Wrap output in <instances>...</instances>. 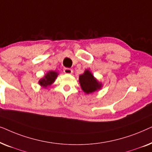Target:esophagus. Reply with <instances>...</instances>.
<instances>
[{
	"instance_id": "1",
	"label": "esophagus",
	"mask_w": 152,
	"mask_h": 152,
	"mask_svg": "<svg viewBox=\"0 0 152 152\" xmlns=\"http://www.w3.org/2000/svg\"><path fill=\"white\" fill-rule=\"evenodd\" d=\"M64 73H66V74H68V75H70V74H72V69H70V68H65L64 69Z\"/></svg>"
}]
</instances>
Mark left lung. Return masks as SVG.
Here are the masks:
<instances>
[{"instance_id":"obj_1","label":"left lung","mask_w":152,"mask_h":152,"mask_svg":"<svg viewBox=\"0 0 152 152\" xmlns=\"http://www.w3.org/2000/svg\"><path fill=\"white\" fill-rule=\"evenodd\" d=\"M79 82L81 88L86 94L94 93L102 87V84L99 82L88 69L85 70L84 73L79 77Z\"/></svg>"}]
</instances>
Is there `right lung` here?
I'll return each mask as SVG.
<instances>
[{
	"mask_svg": "<svg viewBox=\"0 0 152 152\" xmlns=\"http://www.w3.org/2000/svg\"><path fill=\"white\" fill-rule=\"evenodd\" d=\"M58 75V72L53 71V70H50L45 75L43 78H41L39 81V84L40 86L44 87L46 88L48 86H50L53 84L56 79H57Z\"/></svg>",
	"mask_w": 152,
	"mask_h": 152,
	"instance_id": "add662e5",
	"label": "right lung"
}]
</instances>
